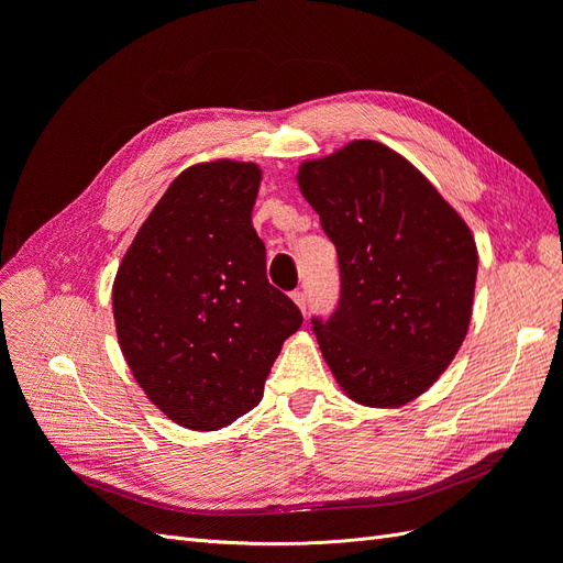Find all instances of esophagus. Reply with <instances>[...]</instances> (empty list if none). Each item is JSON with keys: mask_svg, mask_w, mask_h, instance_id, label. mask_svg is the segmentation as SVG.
I'll use <instances>...</instances> for the list:
<instances>
[{"mask_svg": "<svg viewBox=\"0 0 563 563\" xmlns=\"http://www.w3.org/2000/svg\"><path fill=\"white\" fill-rule=\"evenodd\" d=\"M291 298H294V302L298 305V308H300L302 312L308 310V294L300 291V288H298V291H294V294H291Z\"/></svg>", "mask_w": 563, "mask_h": 563, "instance_id": "34e87169", "label": "esophagus"}]
</instances>
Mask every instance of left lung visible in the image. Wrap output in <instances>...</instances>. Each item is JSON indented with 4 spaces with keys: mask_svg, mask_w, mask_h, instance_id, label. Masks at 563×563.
<instances>
[{
    "mask_svg": "<svg viewBox=\"0 0 563 563\" xmlns=\"http://www.w3.org/2000/svg\"><path fill=\"white\" fill-rule=\"evenodd\" d=\"M302 197L338 251L340 298L312 317L323 360L364 406H401L453 362L476 282L472 232L395 150L354 141L305 162Z\"/></svg>",
    "mask_w": 563,
    "mask_h": 563,
    "instance_id": "left-lung-1",
    "label": "left lung"
}]
</instances>
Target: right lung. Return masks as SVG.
<instances>
[{
    "instance_id": "1",
    "label": "right lung",
    "mask_w": 563,
    "mask_h": 563,
    "mask_svg": "<svg viewBox=\"0 0 563 563\" xmlns=\"http://www.w3.org/2000/svg\"><path fill=\"white\" fill-rule=\"evenodd\" d=\"M255 164L183 172L135 234L112 286L117 338L147 399L190 430H220L263 399L298 305L265 275L251 225Z\"/></svg>"
}]
</instances>
